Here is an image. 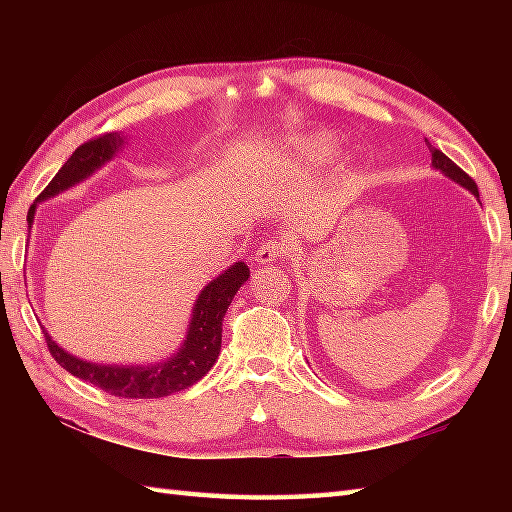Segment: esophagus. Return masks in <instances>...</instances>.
<instances>
[{
  "label": "esophagus",
  "mask_w": 512,
  "mask_h": 512,
  "mask_svg": "<svg viewBox=\"0 0 512 512\" xmlns=\"http://www.w3.org/2000/svg\"><path fill=\"white\" fill-rule=\"evenodd\" d=\"M284 257V244L280 239H268L262 246L257 248L255 262L257 264H273L277 259Z\"/></svg>",
  "instance_id": "esophagus-1"
}]
</instances>
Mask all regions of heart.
<instances>
[{"mask_svg": "<svg viewBox=\"0 0 512 512\" xmlns=\"http://www.w3.org/2000/svg\"><path fill=\"white\" fill-rule=\"evenodd\" d=\"M302 151H305L311 160H327L336 153V144L329 140V137H316V140H307L302 144Z\"/></svg>", "mask_w": 512, "mask_h": 512, "instance_id": "heart-1", "label": "heart"}]
</instances>
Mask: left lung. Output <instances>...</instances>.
Instances as JSON below:
<instances>
[{
	"instance_id": "left-lung-1",
	"label": "left lung",
	"mask_w": 512,
	"mask_h": 512,
	"mask_svg": "<svg viewBox=\"0 0 512 512\" xmlns=\"http://www.w3.org/2000/svg\"><path fill=\"white\" fill-rule=\"evenodd\" d=\"M427 144H429V140H427ZM429 151H431V164H433V167H436L438 171H443L447 178L454 180V183L463 185L465 189H470V192H472L476 198H479V187H476L474 180H472L470 176H467V173H465L461 167H458V164H454L452 160H449L443 151L436 149V146L429 144Z\"/></svg>"
}]
</instances>
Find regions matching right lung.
Returning <instances> with one entry per match:
<instances>
[{"mask_svg":"<svg viewBox=\"0 0 512 512\" xmlns=\"http://www.w3.org/2000/svg\"><path fill=\"white\" fill-rule=\"evenodd\" d=\"M124 144V137L119 133H106L94 137V140L81 144L69 160L58 169L45 187V192L38 196V201H47L65 189L79 185L81 180L92 176L101 164H106L112 155ZM36 203L29 210V228L36 214ZM248 266L244 262H235L228 271L207 284L198 293V300L192 309V323L187 329V339L180 345V350L167 361L151 363V366H97V363L76 359L67 354L58 343L45 332V341L49 345L51 357L74 377L90 381L101 391L115 397H128V400H153V397H167L171 393L185 391L194 386L198 379H203L210 368L219 359L221 352V325L228 311L232 298L237 296L241 284L248 280Z\"/></svg>","mask_w":512,"mask_h":512,"instance_id":"obj_1","label":"right lung"}]
</instances>
